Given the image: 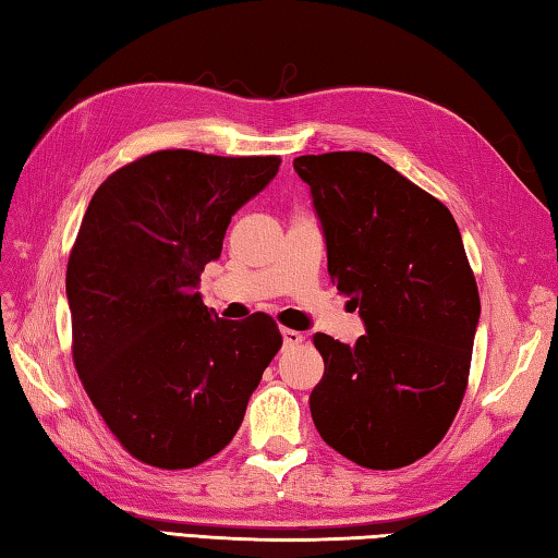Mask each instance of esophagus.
Wrapping results in <instances>:
<instances>
[{"instance_id": "obj_1", "label": "esophagus", "mask_w": 558, "mask_h": 558, "mask_svg": "<svg viewBox=\"0 0 558 558\" xmlns=\"http://www.w3.org/2000/svg\"><path fill=\"white\" fill-rule=\"evenodd\" d=\"M302 331L298 329H282V341H286V347H298V343H302Z\"/></svg>"}]
</instances>
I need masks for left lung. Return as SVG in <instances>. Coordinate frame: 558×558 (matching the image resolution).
I'll list each match as a JSON object with an SVG mask.
<instances>
[{"instance_id":"obj_1","label":"left lung","mask_w":558,"mask_h":558,"mask_svg":"<svg viewBox=\"0 0 558 558\" xmlns=\"http://www.w3.org/2000/svg\"><path fill=\"white\" fill-rule=\"evenodd\" d=\"M327 241L331 282L366 333H314L324 376L310 395L319 437L366 469L427 456L469 383L481 298L461 231L437 197L373 154L300 156Z\"/></svg>"}]
</instances>
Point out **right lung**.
Wrapping results in <instances>:
<instances>
[{
    "instance_id": "right-lung-1",
    "label": "right lung",
    "mask_w": 558,
    "mask_h": 558,
    "mask_svg": "<svg viewBox=\"0 0 558 558\" xmlns=\"http://www.w3.org/2000/svg\"><path fill=\"white\" fill-rule=\"evenodd\" d=\"M278 168V156L156 150L89 199L65 276L73 361L138 461L175 471L219 453L280 349L268 314L221 319L197 292L231 217Z\"/></svg>"
}]
</instances>
